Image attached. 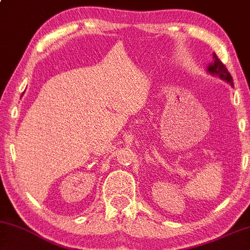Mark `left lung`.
<instances>
[{
	"label": "left lung",
	"instance_id": "obj_1",
	"mask_svg": "<svg viewBox=\"0 0 250 250\" xmlns=\"http://www.w3.org/2000/svg\"><path fill=\"white\" fill-rule=\"evenodd\" d=\"M208 72L212 74V75L219 76L221 80H224V81H226L227 83H229L232 87H234L232 75H230L229 72L226 68V66L221 62L220 59L217 57V54L215 53H213V62L208 64Z\"/></svg>",
	"mask_w": 250,
	"mask_h": 250
}]
</instances>
